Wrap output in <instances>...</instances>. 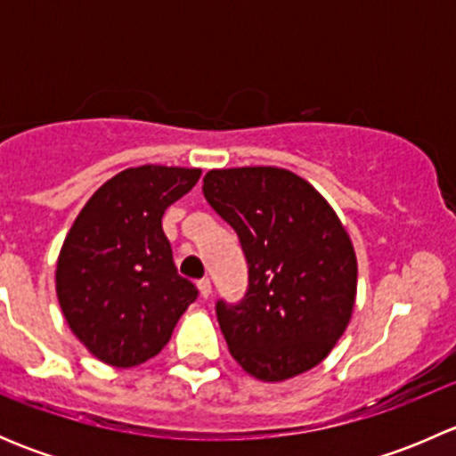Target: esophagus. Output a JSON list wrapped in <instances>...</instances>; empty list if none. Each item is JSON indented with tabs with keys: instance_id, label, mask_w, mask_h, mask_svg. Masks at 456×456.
<instances>
[{
	"instance_id": "obj_1",
	"label": "esophagus",
	"mask_w": 456,
	"mask_h": 456,
	"mask_svg": "<svg viewBox=\"0 0 456 456\" xmlns=\"http://www.w3.org/2000/svg\"><path fill=\"white\" fill-rule=\"evenodd\" d=\"M199 291H200L202 297L211 296V282H209V280H199Z\"/></svg>"
}]
</instances>
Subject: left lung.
<instances>
[{"label":"left lung","mask_w":456,"mask_h":456,"mask_svg":"<svg viewBox=\"0 0 456 456\" xmlns=\"http://www.w3.org/2000/svg\"><path fill=\"white\" fill-rule=\"evenodd\" d=\"M202 194L240 238L249 287L236 305L218 300L233 360L262 381H284L320 364L351 322L357 257L333 207L280 167L211 169Z\"/></svg>","instance_id":"8db88e82"}]
</instances>
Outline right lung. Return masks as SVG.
I'll list each match as a JSON object with an SVG mask.
<instances>
[{
  "label": "right lung",
  "instance_id": "add662e5",
  "mask_svg": "<svg viewBox=\"0 0 456 456\" xmlns=\"http://www.w3.org/2000/svg\"><path fill=\"white\" fill-rule=\"evenodd\" d=\"M200 169L141 165L99 187L63 240L57 297L68 326L96 360L132 369L163 351L199 289L181 278L163 214Z\"/></svg>",
  "mask_w": 456,
  "mask_h": 456
}]
</instances>
